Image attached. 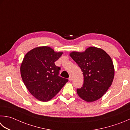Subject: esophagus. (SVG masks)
<instances>
[{
	"instance_id": "esophagus-1",
	"label": "esophagus",
	"mask_w": 130,
	"mask_h": 130,
	"mask_svg": "<svg viewBox=\"0 0 130 130\" xmlns=\"http://www.w3.org/2000/svg\"><path fill=\"white\" fill-rule=\"evenodd\" d=\"M69 80L70 81H71V80H73V77H72V76H70L69 78Z\"/></svg>"
}]
</instances>
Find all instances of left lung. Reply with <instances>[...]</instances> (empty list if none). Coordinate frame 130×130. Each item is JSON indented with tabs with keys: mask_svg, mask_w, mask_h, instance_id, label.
Here are the masks:
<instances>
[{
	"mask_svg": "<svg viewBox=\"0 0 130 130\" xmlns=\"http://www.w3.org/2000/svg\"><path fill=\"white\" fill-rule=\"evenodd\" d=\"M70 57L83 72L84 83L77 88L78 96L87 102L101 98L111 85L114 76L113 63L105 51L90 47L85 52H72Z\"/></svg>",
	"mask_w": 130,
	"mask_h": 130,
	"instance_id": "1",
	"label": "left lung"
}]
</instances>
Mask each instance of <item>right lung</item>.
<instances>
[{"mask_svg":"<svg viewBox=\"0 0 130 130\" xmlns=\"http://www.w3.org/2000/svg\"><path fill=\"white\" fill-rule=\"evenodd\" d=\"M62 54L43 46L35 48L25 55L20 67L22 79L38 100H50L68 82V79L58 75L61 68L55 63Z\"/></svg>","mask_w":130,"mask_h":130,"instance_id":"add662e5","label":"right lung"}]
</instances>
